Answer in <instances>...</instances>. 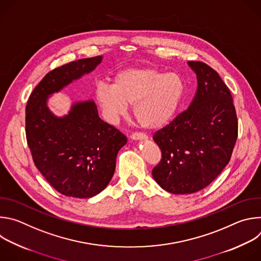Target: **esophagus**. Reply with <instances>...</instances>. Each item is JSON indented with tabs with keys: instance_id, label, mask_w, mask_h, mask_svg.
Wrapping results in <instances>:
<instances>
[{
	"instance_id": "34e87169",
	"label": "esophagus",
	"mask_w": 261,
	"mask_h": 261,
	"mask_svg": "<svg viewBox=\"0 0 261 261\" xmlns=\"http://www.w3.org/2000/svg\"><path fill=\"white\" fill-rule=\"evenodd\" d=\"M131 138L134 140H146L147 139V135L141 132H134L131 134Z\"/></svg>"
}]
</instances>
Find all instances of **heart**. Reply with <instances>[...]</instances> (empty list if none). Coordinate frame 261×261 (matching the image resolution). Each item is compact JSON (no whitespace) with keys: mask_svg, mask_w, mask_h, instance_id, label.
<instances>
[{"mask_svg":"<svg viewBox=\"0 0 261 261\" xmlns=\"http://www.w3.org/2000/svg\"><path fill=\"white\" fill-rule=\"evenodd\" d=\"M184 96V83L178 74L154 67L128 68L114 77L113 85H101L96 100L110 119L127 113L134 105V117L145 129L166 125L176 114Z\"/></svg>","mask_w":261,"mask_h":261,"instance_id":"b5f03b06","label":"heart"}]
</instances>
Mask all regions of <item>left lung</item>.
<instances>
[{
    "mask_svg": "<svg viewBox=\"0 0 261 261\" xmlns=\"http://www.w3.org/2000/svg\"><path fill=\"white\" fill-rule=\"evenodd\" d=\"M197 76L189 107L153 139L161 160L152 174L161 188L189 194L208 186L229 163L238 138V117L231 93L217 71L202 62L188 63Z\"/></svg>",
    "mask_w": 261,
    "mask_h": 261,
    "instance_id": "obj_1",
    "label": "left lung"
}]
</instances>
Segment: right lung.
I'll list each match as a JSON object with an SVG mask.
<instances>
[{"label": "right lung", "instance_id": "obj_1", "mask_svg": "<svg viewBox=\"0 0 261 261\" xmlns=\"http://www.w3.org/2000/svg\"><path fill=\"white\" fill-rule=\"evenodd\" d=\"M93 57L70 62L49 71L31 93L25 107V136L33 161L59 193L90 198L106 188L116 159L127 137L103 122L95 103L72 106L68 116L56 118L47 96L89 73L101 62Z\"/></svg>", "mask_w": 261, "mask_h": 261}]
</instances>
